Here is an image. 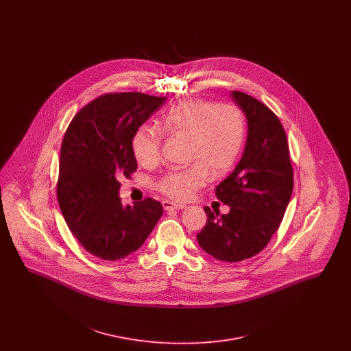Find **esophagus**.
I'll return each mask as SVG.
<instances>
[{"instance_id":"34e87169","label":"esophagus","mask_w":351,"mask_h":351,"mask_svg":"<svg viewBox=\"0 0 351 351\" xmlns=\"http://www.w3.org/2000/svg\"><path fill=\"white\" fill-rule=\"evenodd\" d=\"M163 208H165V210H180V209L185 208V205L171 202V201H163Z\"/></svg>"}]
</instances>
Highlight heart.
<instances>
[{"mask_svg":"<svg viewBox=\"0 0 351 351\" xmlns=\"http://www.w3.org/2000/svg\"><path fill=\"white\" fill-rule=\"evenodd\" d=\"M159 129L171 136L189 139L188 160L192 166L168 171L156 183L158 191L168 199L185 201L209 178H222L232 169L245 142L246 121L233 104L184 100L162 116ZM132 149L139 165L152 167L160 159V135L150 128H139Z\"/></svg>","mask_w":351,"mask_h":351,"instance_id":"1","label":"heart"}]
</instances>
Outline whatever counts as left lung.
<instances>
[{
  "label": "left lung",
  "instance_id": "obj_1",
  "mask_svg": "<svg viewBox=\"0 0 351 351\" xmlns=\"http://www.w3.org/2000/svg\"><path fill=\"white\" fill-rule=\"evenodd\" d=\"M247 119V139L233 172L216 186L228 215L204 210L206 225L197 234L201 249L222 262H239L267 246L279 229L293 189L287 135L265 104L243 92L230 93Z\"/></svg>",
  "mask_w": 351,
  "mask_h": 351
}]
</instances>
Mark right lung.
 <instances>
[{
    "label": "right lung",
    "instance_id": "obj_1",
    "mask_svg": "<svg viewBox=\"0 0 351 351\" xmlns=\"http://www.w3.org/2000/svg\"><path fill=\"white\" fill-rule=\"evenodd\" d=\"M165 101L139 92L104 95L84 106L64 134L59 206L84 249L104 261L138 250L163 215L162 204L150 197L123 206L117 178L136 169L133 135Z\"/></svg>",
    "mask_w": 351,
    "mask_h": 351
}]
</instances>
